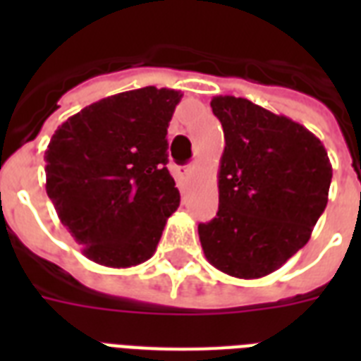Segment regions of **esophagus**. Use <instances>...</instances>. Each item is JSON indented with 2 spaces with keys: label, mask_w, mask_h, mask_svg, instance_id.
Instances as JSON below:
<instances>
[{
  "label": "esophagus",
  "mask_w": 361,
  "mask_h": 361,
  "mask_svg": "<svg viewBox=\"0 0 361 361\" xmlns=\"http://www.w3.org/2000/svg\"><path fill=\"white\" fill-rule=\"evenodd\" d=\"M192 170H195V164H191V166H185V169H176V172L180 176H191Z\"/></svg>",
  "instance_id": "obj_1"
}]
</instances>
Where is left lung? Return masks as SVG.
<instances>
[{
    "label": "left lung",
    "instance_id": "1",
    "mask_svg": "<svg viewBox=\"0 0 361 361\" xmlns=\"http://www.w3.org/2000/svg\"><path fill=\"white\" fill-rule=\"evenodd\" d=\"M212 110L225 133L219 212L198 225L208 262L238 279L279 269L311 238L328 204L331 163L303 125L251 103L217 95Z\"/></svg>",
    "mask_w": 361,
    "mask_h": 361
}]
</instances>
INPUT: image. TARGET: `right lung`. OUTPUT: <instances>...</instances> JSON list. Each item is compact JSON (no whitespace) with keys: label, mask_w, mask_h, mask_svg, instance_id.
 I'll return each mask as SVG.
<instances>
[{"label":"right lung","mask_w":361,"mask_h":361,"mask_svg":"<svg viewBox=\"0 0 361 361\" xmlns=\"http://www.w3.org/2000/svg\"><path fill=\"white\" fill-rule=\"evenodd\" d=\"M183 93L155 86L104 97L71 116L44 152L47 195L90 260L146 262L180 206L166 130Z\"/></svg>","instance_id":"add662e5"}]
</instances>
